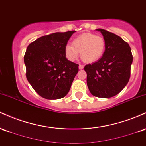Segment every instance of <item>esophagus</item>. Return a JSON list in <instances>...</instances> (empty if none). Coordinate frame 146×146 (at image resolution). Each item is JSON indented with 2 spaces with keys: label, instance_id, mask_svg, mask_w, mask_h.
Listing matches in <instances>:
<instances>
[{
  "label": "esophagus",
  "instance_id": "34e87169",
  "mask_svg": "<svg viewBox=\"0 0 146 146\" xmlns=\"http://www.w3.org/2000/svg\"><path fill=\"white\" fill-rule=\"evenodd\" d=\"M84 65H82V64H80L79 65V69H83L84 68Z\"/></svg>",
  "mask_w": 146,
  "mask_h": 146
}]
</instances>
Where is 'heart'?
Masks as SVG:
<instances>
[{
  "mask_svg": "<svg viewBox=\"0 0 146 146\" xmlns=\"http://www.w3.org/2000/svg\"><path fill=\"white\" fill-rule=\"evenodd\" d=\"M106 48V42L103 38L93 33H84L75 38L73 45L65 46L64 53L66 58L73 62L78 58L79 52L85 62H97L103 56Z\"/></svg>",
  "mask_w": 146,
  "mask_h": 146,
  "instance_id": "b5f03b06",
  "label": "heart"
}]
</instances>
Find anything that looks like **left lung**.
I'll return each instance as SVG.
<instances>
[{
    "label": "left lung",
    "instance_id": "obj_1",
    "mask_svg": "<svg viewBox=\"0 0 146 146\" xmlns=\"http://www.w3.org/2000/svg\"><path fill=\"white\" fill-rule=\"evenodd\" d=\"M106 42V48L100 60L84 66L87 86L90 93L101 98H112L128 84L132 63L131 48L117 35L98 29Z\"/></svg>",
    "mask_w": 146,
    "mask_h": 146
}]
</instances>
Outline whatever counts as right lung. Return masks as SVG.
Here are the masks:
<instances>
[{
	"label": "right lung",
	"mask_w": 146,
	"mask_h": 146,
	"mask_svg": "<svg viewBox=\"0 0 146 146\" xmlns=\"http://www.w3.org/2000/svg\"><path fill=\"white\" fill-rule=\"evenodd\" d=\"M75 32H56L40 37L27 48L24 57L27 79L43 98H62L71 88L79 65L66 58L64 48Z\"/></svg>",
	"instance_id": "1"
}]
</instances>
